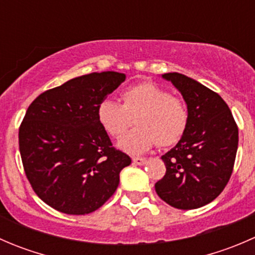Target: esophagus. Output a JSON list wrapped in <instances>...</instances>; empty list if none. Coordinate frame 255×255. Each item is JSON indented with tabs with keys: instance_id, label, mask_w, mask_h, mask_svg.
Wrapping results in <instances>:
<instances>
[{
	"instance_id": "esophagus-1",
	"label": "esophagus",
	"mask_w": 255,
	"mask_h": 255,
	"mask_svg": "<svg viewBox=\"0 0 255 255\" xmlns=\"http://www.w3.org/2000/svg\"><path fill=\"white\" fill-rule=\"evenodd\" d=\"M132 160L135 165H144L146 163V159L142 158V156H133Z\"/></svg>"
}]
</instances>
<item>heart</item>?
Here are the masks:
<instances>
[{
  "mask_svg": "<svg viewBox=\"0 0 255 255\" xmlns=\"http://www.w3.org/2000/svg\"><path fill=\"white\" fill-rule=\"evenodd\" d=\"M122 102L106 99L97 107V118L110 135L120 138L118 145L130 154L149 150L156 143L170 146L179 142L189 125V110L179 97L153 82H140L122 92Z\"/></svg>",
  "mask_w": 255,
  "mask_h": 255,
  "instance_id": "1",
  "label": "heart"
}]
</instances>
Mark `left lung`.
Returning <instances> with one entry per match:
<instances>
[{
	"label": "left lung",
	"instance_id": "obj_1",
	"mask_svg": "<svg viewBox=\"0 0 255 255\" xmlns=\"http://www.w3.org/2000/svg\"><path fill=\"white\" fill-rule=\"evenodd\" d=\"M163 78L180 91L189 110L185 134L161 156L166 166L155 191L179 210L210 204L232 175L238 148V127L230 107L215 91L179 73Z\"/></svg>",
	"mask_w": 255,
	"mask_h": 255
}]
</instances>
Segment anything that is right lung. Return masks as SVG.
<instances>
[{"instance_id":"right-lung-1","label":"right lung","mask_w":255,"mask_h":255,"mask_svg":"<svg viewBox=\"0 0 255 255\" xmlns=\"http://www.w3.org/2000/svg\"><path fill=\"white\" fill-rule=\"evenodd\" d=\"M125 80L116 71L87 74L47 90L28 107L18 132L23 168L38 197L56 211H96L132 161L97 118L99 105Z\"/></svg>"}]
</instances>
